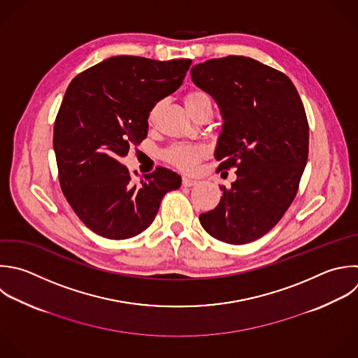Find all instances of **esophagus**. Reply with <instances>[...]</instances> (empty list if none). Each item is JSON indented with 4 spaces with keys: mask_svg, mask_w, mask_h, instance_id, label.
Here are the masks:
<instances>
[{
    "mask_svg": "<svg viewBox=\"0 0 358 358\" xmlns=\"http://www.w3.org/2000/svg\"><path fill=\"white\" fill-rule=\"evenodd\" d=\"M196 183H197V180L190 179V178H183V179H182V185H183L185 187H192V186H194Z\"/></svg>",
    "mask_w": 358,
    "mask_h": 358,
    "instance_id": "1",
    "label": "esophagus"
}]
</instances>
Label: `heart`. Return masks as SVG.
Here are the masks:
<instances>
[{"mask_svg":"<svg viewBox=\"0 0 358 358\" xmlns=\"http://www.w3.org/2000/svg\"><path fill=\"white\" fill-rule=\"evenodd\" d=\"M211 102L210 98L203 92H189L185 98V105L190 115L199 109L203 103ZM158 110V105L154 106V109L150 113V119H154L155 113ZM206 151L201 145H186V144H175L169 147L164 152V158L178 169L183 172H192L196 169L199 161L204 157Z\"/></svg>","mask_w":358,"mask_h":358,"instance_id":"1","label":"heart"}]
</instances>
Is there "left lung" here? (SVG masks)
<instances>
[{
    "mask_svg": "<svg viewBox=\"0 0 358 358\" xmlns=\"http://www.w3.org/2000/svg\"><path fill=\"white\" fill-rule=\"evenodd\" d=\"M190 74L224 119L217 171L236 168L231 187L220 186L218 206L199 220L218 241L249 243L281 220L298 192L309 147L302 101L284 73L250 57L211 59Z\"/></svg>",
    "mask_w": 358,
    "mask_h": 358,
    "instance_id": "obj_1",
    "label": "left lung"
}]
</instances>
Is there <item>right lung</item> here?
<instances>
[{"mask_svg":"<svg viewBox=\"0 0 358 358\" xmlns=\"http://www.w3.org/2000/svg\"><path fill=\"white\" fill-rule=\"evenodd\" d=\"M192 60L110 57L69 85L55 122L60 187L78 218L108 239H127L154 221L178 173L157 166L138 183L120 162L148 134L152 108L183 83Z\"/></svg>","mask_w":358,"mask_h":358,"instance_id":"obj_1","label":"right lung"}]
</instances>
